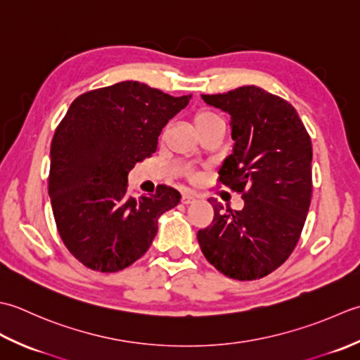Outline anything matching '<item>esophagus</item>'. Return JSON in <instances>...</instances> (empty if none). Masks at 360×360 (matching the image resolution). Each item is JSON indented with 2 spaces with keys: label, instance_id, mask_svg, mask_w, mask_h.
I'll return each mask as SVG.
<instances>
[{
  "label": "esophagus",
  "instance_id": "34e87169",
  "mask_svg": "<svg viewBox=\"0 0 360 360\" xmlns=\"http://www.w3.org/2000/svg\"><path fill=\"white\" fill-rule=\"evenodd\" d=\"M194 200H195V197L193 194H189V193H185L181 195V203H185V205L193 203Z\"/></svg>",
  "mask_w": 360,
  "mask_h": 360
}]
</instances>
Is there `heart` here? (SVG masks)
Segmentation results:
<instances>
[{"label":"heart","instance_id":"obj_1","mask_svg":"<svg viewBox=\"0 0 360 360\" xmlns=\"http://www.w3.org/2000/svg\"><path fill=\"white\" fill-rule=\"evenodd\" d=\"M212 124H224V121L221 116L210 108H200L193 115V126L197 131H200L208 126H212Z\"/></svg>","mask_w":360,"mask_h":360}]
</instances>
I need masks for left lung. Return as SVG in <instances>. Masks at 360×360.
Instances as JSON below:
<instances>
[{
	"mask_svg": "<svg viewBox=\"0 0 360 360\" xmlns=\"http://www.w3.org/2000/svg\"><path fill=\"white\" fill-rule=\"evenodd\" d=\"M202 99L231 116L233 152L219 181L242 194L244 208L224 211L210 199L214 219L197 239L225 276L259 280L289 258L302 234L312 195L311 136L288 101L259 86Z\"/></svg>",
	"mask_w": 360,
	"mask_h": 360,
	"instance_id": "obj_1",
	"label": "left lung"
}]
</instances>
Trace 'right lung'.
I'll return each instance as SVG.
<instances>
[{
	"mask_svg": "<svg viewBox=\"0 0 360 360\" xmlns=\"http://www.w3.org/2000/svg\"><path fill=\"white\" fill-rule=\"evenodd\" d=\"M189 99L126 80L72 101L51 143L48 191L58 234L85 267H129L149 250L158 217L179 205L180 193L166 185L129 194L127 174L152 157L161 129Z\"/></svg>",
	"mask_w": 360,
	"mask_h": 360,
	"instance_id": "1",
	"label": "right lung"
}]
</instances>
